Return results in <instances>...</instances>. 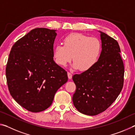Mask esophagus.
Masks as SVG:
<instances>
[{"mask_svg": "<svg viewBox=\"0 0 135 135\" xmlns=\"http://www.w3.org/2000/svg\"><path fill=\"white\" fill-rule=\"evenodd\" d=\"M67 75H68V79H72V74H71L70 73H69V72H68L67 73Z\"/></svg>", "mask_w": 135, "mask_h": 135, "instance_id": "34e87169", "label": "esophagus"}]
</instances>
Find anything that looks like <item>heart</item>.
I'll use <instances>...</instances> for the list:
<instances>
[{"mask_svg": "<svg viewBox=\"0 0 135 135\" xmlns=\"http://www.w3.org/2000/svg\"><path fill=\"white\" fill-rule=\"evenodd\" d=\"M102 49L100 40L81 33L70 34L64 38L63 45H56L53 57L57 64L64 67L73 58L71 67L86 71L91 69L99 59Z\"/></svg>", "mask_w": 135, "mask_h": 135, "instance_id": "heart-1", "label": "heart"}]
</instances>
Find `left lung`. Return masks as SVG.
<instances>
[{"label": "left lung", "instance_id": "8db88e82", "mask_svg": "<svg viewBox=\"0 0 135 135\" xmlns=\"http://www.w3.org/2000/svg\"><path fill=\"white\" fill-rule=\"evenodd\" d=\"M102 51L97 64L89 70L73 76L76 86L73 96L81 113L95 115L108 108L122 91L124 68L118 42L99 31Z\"/></svg>", "mask_w": 135, "mask_h": 135}]
</instances>
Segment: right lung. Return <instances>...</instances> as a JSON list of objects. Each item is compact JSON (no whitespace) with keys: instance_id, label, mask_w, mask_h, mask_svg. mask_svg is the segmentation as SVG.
Wrapping results in <instances>:
<instances>
[{"instance_id":"obj_1","label":"right lung","mask_w":135,"mask_h":135,"mask_svg":"<svg viewBox=\"0 0 135 135\" xmlns=\"http://www.w3.org/2000/svg\"><path fill=\"white\" fill-rule=\"evenodd\" d=\"M56 30H32L15 42L6 67L8 89L15 101L33 113L51 106L58 89L68 80L67 73L55 62Z\"/></svg>"}]
</instances>
